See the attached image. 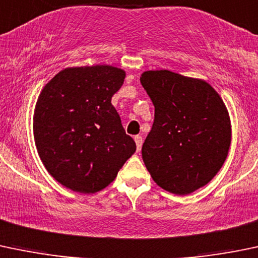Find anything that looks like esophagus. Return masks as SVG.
Instances as JSON below:
<instances>
[{
    "label": "esophagus",
    "instance_id": "1",
    "mask_svg": "<svg viewBox=\"0 0 258 258\" xmlns=\"http://www.w3.org/2000/svg\"><path fill=\"white\" fill-rule=\"evenodd\" d=\"M135 144H137V150L140 151L142 150V145H143V138L140 135H135L134 137Z\"/></svg>",
    "mask_w": 258,
    "mask_h": 258
}]
</instances>
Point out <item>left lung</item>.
Masks as SVG:
<instances>
[{"mask_svg": "<svg viewBox=\"0 0 258 258\" xmlns=\"http://www.w3.org/2000/svg\"><path fill=\"white\" fill-rule=\"evenodd\" d=\"M140 83L155 107L142 148L153 180L175 195L205 186L230 150L231 121L224 100L208 82L166 70L144 72Z\"/></svg>", "mask_w": 258, "mask_h": 258, "instance_id": "obj_1", "label": "left lung"}]
</instances>
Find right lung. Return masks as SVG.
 <instances>
[{
  "mask_svg": "<svg viewBox=\"0 0 258 258\" xmlns=\"http://www.w3.org/2000/svg\"><path fill=\"white\" fill-rule=\"evenodd\" d=\"M124 78L125 72L113 66L71 67L42 89L34 143L44 168L63 186L82 194L103 190L137 150L111 104Z\"/></svg>",
  "mask_w": 258,
  "mask_h": 258,
  "instance_id": "obj_1",
  "label": "right lung"
}]
</instances>
